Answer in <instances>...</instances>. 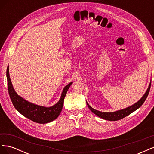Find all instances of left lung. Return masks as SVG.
<instances>
[{
	"label": "left lung",
	"instance_id": "8db88e82",
	"mask_svg": "<svg viewBox=\"0 0 154 154\" xmlns=\"http://www.w3.org/2000/svg\"><path fill=\"white\" fill-rule=\"evenodd\" d=\"M150 86H151V83H150V85H149L147 91H146L145 94L143 95V96L141 97V100H139L137 102V103H136L133 105L130 106L129 107H127V108L120 110H118L116 112H100L98 110H96L94 109H92V107L87 103V104L88 106V108H89V109L94 114L98 116V117H100L101 118H103L105 120L118 121L121 119H123V118L126 117V116H127L129 114L132 113L133 112L138 109L139 107H140L143 104V103L145 101L146 97L149 94V92H150Z\"/></svg>",
	"mask_w": 154,
	"mask_h": 154
}]
</instances>
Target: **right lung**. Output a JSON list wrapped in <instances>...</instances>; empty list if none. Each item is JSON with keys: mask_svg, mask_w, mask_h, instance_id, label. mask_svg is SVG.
<instances>
[{"mask_svg": "<svg viewBox=\"0 0 154 154\" xmlns=\"http://www.w3.org/2000/svg\"><path fill=\"white\" fill-rule=\"evenodd\" d=\"M6 76L8 80V92L15 108L18 112H19L22 115L27 118L34 122L42 124L53 122V120L58 118V116L62 112L65 96L67 94L69 87L72 83V82L70 83L64 87L60 99L57 104L50 107H45L31 103L17 94L15 91L14 90L10 80L9 66H8L7 68Z\"/></svg>", "mask_w": 154, "mask_h": 154, "instance_id": "1", "label": "right lung"}]
</instances>
